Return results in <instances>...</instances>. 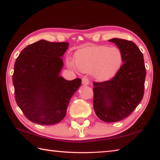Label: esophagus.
<instances>
[{"instance_id": "obj_1", "label": "esophagus", "mask_w": 160, "mask_h": 160, "mask_svg": "<svg viewBox=\"0 0 160 160\" xmlns=\"http://www.w3.org/2000/svg\"><path fill=\"white\" fill-rule=\"evenodd\" d=\"M82 85H88L89 83H90V80H89L88 78L85 77V78H82Z\"/></svg>"}]
</instances>
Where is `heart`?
I'll return each instance as SVG.
<instances>
[{"label": "heart", "instance_id": "1", "mask_svg": "<svg viewBox=\"0 0 160 160\" xmlns=\"http://www.w3.org/2000/svg\"><path fill=\"white\" fill-rule=\"evenodd\" d=\"M75 64L81 72H92L99 81L112 79L123 63V55L117 47L92 46L78 50L75 54Z\"/></svg>", "mask_w": 160, "mask_h": 160}]
</instances>
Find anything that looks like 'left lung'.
Returning <instances> with one entry per match:
<instances>
[{"instance_id":"left-lung-1","label":"left lung","mask_w":160,"mask_h":160,"mask_svg":"<svg viewBox=\"0 0 160 160\" xmlns=\"http://www.w3.org/2000/svg\"><path fill=\"white\" fill-rule=\"evenodd\" d=\"M109 41L121 50L123 64L112 80L94 82L93 106L99 119L112 123L128 116L141 102L146 70L142 53L135 43L118 38Z\"/></svg>"}]
</instances>
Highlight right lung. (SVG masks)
Instances as JSON below:
<instances>
[{"instance_id": "1", "label": "right lung", "mask_w": 160, "mask_h": 160, "mask_svg": "<svg viewBox=\"0 0 160 160\" xmlns=\"http://www.w3.org/2000/svg\"><path fill=\"white\" fill-rule=\"evenodd\" d=\"M67 42L39 40L22 51L14 66L12 83L16 102L27 118L41 125L59 123L81 79L60 76Z\"/></svg>"}]
</instances>
